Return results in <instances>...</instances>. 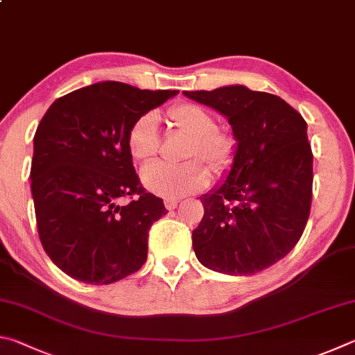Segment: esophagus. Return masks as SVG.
<instances>
[{
  "mask_svg": "<svg viewBox=\"0 0 355 355\" xmlns=\"http://www.w3.org/2000/svg\"><path fill=\"white\" fill-rule=\"evenodd\" d=\"M165 207L168 210H174L178 207V201L176 200H165Z\"/></svg>",
  "mask_w": 355,
  "mask_h": 355,
  "instance_id": "obj_1",
  "label": "esophagus"
}]
</instances>
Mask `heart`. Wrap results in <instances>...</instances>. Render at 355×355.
<instances>
[{
	"mask_svg": "<svg viewBox=\"0 0 355 355\" xmlns=\"http://www.w3.org/2000/svg\"><path fill=\"white\" fill-rule=\"evenodd\" d=\"M174 128L190 137L185 148V159L200 157L215 174H225L234 164L235 141L227 132L215 129L214 116L196 104L182 103L168 110ZM160 148L159 118L153 112L143 114L132 123L128 132V149L137 162L154 159ZM210 174L200 160H189L182 165H166L155 162L141 170V184L151 193L178 200L202 190Z\"/></svg>",
	"mask_w": 355,
	"mask_h": 355,
	"instance_id": "heart-1",
	"label": "heart"
}]
</instances>
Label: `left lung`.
<instances>
[{
  "label": "left lung",
  "mask_w": 355,
  "mask_h": 355,
  "mask_svg": "<svg viewBox=\"0 0 355 355\" xmlns=\"http://www.w3.org/2000/svg\"><path fill=\"white\" fill-rule=\"evenodd\" d=\"M227 118L235 157L226 179L200 200L193 250L209 270L250 276L293 250L309 220L313 154L307 123L282 98L245 85L184 92Z\"/></svg>",
  "instance_id": "left-lung-1"
}]
</instances>
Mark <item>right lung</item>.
Here are the masks:
<instances>
[{
	"label": "right lung",
	"instance_id": "add662e5",
	"mask_svg": "<svg viewBox=\"0 0 355 355\" xmlns=\"http://www.w3.org/2000/svg\"><path fill=\"white\" fill-rule=\"evenodd\" d=\"M178 93L104 80L55 99L43 115L31 191L43 250L65 275L107 285L145 263L149 227L166 209L140 185L128 132ZM128 194L137 198L128 207L116 204Z\"/></svg>",
	"mask_w": 355,
	"mask_h": 355
}]
</instances>
